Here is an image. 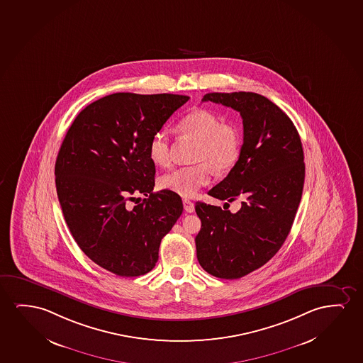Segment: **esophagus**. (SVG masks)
<instances>
[{"mask_svg":"<svg viewBox=\"0 0 363 363\" xmlns=\"http://www.w3.org/2000/svg\"><path fill=\"white\" fill-rule=\"evenodd\" d=\"M183 205H184V210L186 213H193L195 210L194 203H193V201H190V200H183Z\"/></svg>","mask_w":363,"mask_h":363,"instance_id":"esophagus-1","label":"esophagus"}]
</instances>
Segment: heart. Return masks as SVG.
<instances>
[{
  "mask_svg": "<svg viewBox=\"0 0 363 363\" xmlns=\"http://www.w3.org/2000/svg\"><path fill=\"white\" fill-rule=\"evenodd\" d=\"M178 130L186 137L198 140L194 150V162L189 167L173 169L160 178V186L172 193L190 198L200 188L209 184L213 168L226 172L235 165L240 157V130L233 123H221L216 114L206 109H194L178 122ZM149 157L157 165L170 162V144L164 132L153 135L149 143Z\"/></svg>",
  "mask_w": 363,
  "mask_h": 363,
  "instance_id": "b5f03b06",
  "label": "heart"
}]
</instances>
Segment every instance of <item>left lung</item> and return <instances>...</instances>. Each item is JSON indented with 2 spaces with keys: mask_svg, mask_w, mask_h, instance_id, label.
I'll return each mask as SVG.
<instances>
[{
  "mask_svg": "<svg viewBox=\"0 0 363 363\" xmlns=\"http://www.w3.org/2000/svg\"><path fill=\"white\" fill-rule=\"evenodd\" d=\"M208 101L233 108L242 118L240 157L208 193L229 203L240 199L241 208L231 213L196 201L201 220L196 257L210 275L233 280L265 265L286 240L301 201L303 150L291 119L264 96L208 93L203 102Z\"/></svg>",
  "mask_w": 363,
  "mask_h": 363,
  "instance_id": "left-lung-1",
  "label": "left lung"
}]
</instances>
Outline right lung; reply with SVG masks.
Returning <instances> with one entry per match:
<instances>
[{
    "label": "right lung",
    "mask_w": 363,
    "mask_h": 363,
    "mask_svg": "<svg viewBox=\"0 0 363 363\" xmlns=\"http://www.w3.org/2000/svg\"><path fill=\"white\" fill-rule=\"evenodd\" d=\"M188 101L169 93H113L84 108L63 139L55 167L62 213L81 250L116 275L152 270L160 241L183 213L178 194L154 193L148 148ZM138 194L146 198L140 202Z\"/></svg>",
    "instance_id": "right-lung-1"
}]
</instances>
